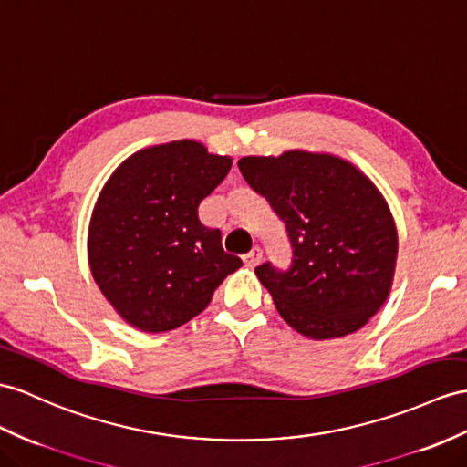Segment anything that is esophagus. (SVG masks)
I'll list each match as a JSON object with an SVG mask.
<instances>
[{
	"label": "esophagus",
	"mask_w": 467,
	"mask_h": 467,
	"mask_svg": "<svg viewBox=\"0 0 467 467\" xmlns=\"http://www.w3.org/2000/svg\"><path fill=\"white\" fill-rule=\"evenodd\" d=\"M261 259H264V252H261L259 247H254L252 252H249L247 255H244L245 265H249V267H255V265H259V264H261Z\"/></svg>",
	"instance_id": "esophagus-1"
}]
</instances>
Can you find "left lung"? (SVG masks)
Wrapping results in <instances>:
<instances>
[{"instance_id":"obj_1","label":"left lung","mask_w":467,"mask_h":467,"mask_svg":"<svg viewBox=\"0 0 467 467\" xmlns=\"http://www.w3.org/2000/svg\"><path fill=\"white\" fill-rule=\"evenodd\" d=\"M240 172L285 223L289 269L267 264L255 275L295 331L337 338L358 331L392 287L398 234L372 182L331 154L289 150L245 156Z\"/></svg>"}]
</instances>
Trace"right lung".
<instances>
[{"label": "right lung", "mask_w": 467, "mask_h": 467, "mask_svg": "<svg viewBox=\"0 0 467 467\" xmlns=\"http://www.w3.org/2000/svg\"><path fill=\"white\" fill-rule=\"evenodd\" d=\"M232 168L194 140L146 148L109 178L88 225V264L117 313L146 333L188 323L242 265L220 230L198 220L200 202Z\"/></svg>", "instance_id": "right-lung-1"}]
</instances>
